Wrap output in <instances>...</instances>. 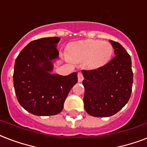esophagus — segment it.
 Returning <instances> with one entry per match:
<instances>
[{"mask_svg": "<svg viewBox=\"0 0 147 147\" xmlns=\"http://www.w3.org/2000/svg\"><path fill=\"white\" fill-rule=\"evenodd\" d=\"M83 75H82V72H78V82H82V81H83Z\"/></svg>", "mask_w": 147, "mask_h": 147, "instance_id": "1", "label": "esophagus"}]
</instances>
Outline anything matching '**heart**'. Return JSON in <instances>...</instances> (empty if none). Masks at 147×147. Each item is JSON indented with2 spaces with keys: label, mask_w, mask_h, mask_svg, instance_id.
Instances as JSON below:
<instances>
[{
  "label": "heart",
  "mask_w": 147,
  "mask_h": 147,
  "mask_svg": "<svg viewBox=\"0 0 147 147\" xmlns=\"http://www.w3.org/2000/svg\"><path fill=\"white\" fill-rule=\"evenodd\" d=\"M113 53V47L100 40H85L75 43L68 47V58L72 62L88 60V65L97 67L102 65Z\"/></svg>",
  "instance_id": "obj_1"
}]
</instances>
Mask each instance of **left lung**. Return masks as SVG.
Wrapping results in <instances>:
<instances>
[{
	"instance_id": "obj_1",
	"label": "left lung",
	"mask_w": 147,
	"mask_h": 147,
	"mask_svg": "<svg viewBox=\"0 0 147 147\" xmlns=\"http://www.w3.org/2000/svg\"><path fill=\"white\" fill-rule=\"evenodd\" d=\"M115 57L106 65L93 70H82L84 79V109L90 115L109 117L128 102L131 94V59L119 43L109 40Z\"/></svg>"
}]
</instances>
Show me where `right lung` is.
Instances as JSON below:
<instances>
[{"mask_svg": "<svg viewBox=\"0 0 147 147\" xmlns=\"http://www.w3.org/2000/svg\"><path fill=\"white\" fill-rule=\"evenodd\" d=\"M60 38L32 40L16 59L13 72L15 93L20 104L28 113L40 116L54 115L63 110L70 90L78 82L77 72L63 76L52 74L59 59Z\"/></svg>", "mask_w": 147, "mask_h": 147, "instance_id": "obj_1", "label": "right lung"}]
</instances>
